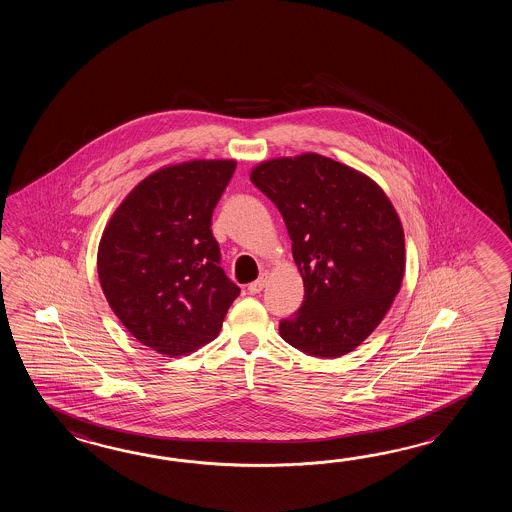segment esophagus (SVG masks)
<instances>
[{
	"instance_id": "1",
	"label": "esophagus",
	"mask_w": 512,
	"mask_h": 512,
	"mask_svg": "<svg viewBox=\"0 0 512 512\" xmlns=\"http://www.w3.org/2000/svg\"><path fill=\"white\" fill-rule=\"evenodd\" d=\"M265 283H267V274H261L260 278L256 280V282L249 283V293L258 294L263 291V287H265Z\"/></svg>"
}]
</instances>
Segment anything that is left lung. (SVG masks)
I'll list each match as a JSON object with an SVG mask.
<instances>
[{
    "mask_svg": "<svg viewBox=\"0 0 512 512\" xmlns=\"http://www.w3.org/2000/svg\"><path fill=\"white\" fill-rule=\"evenodd\" d=\"M251 181L280 210L304 280V304L280 335L313 357L337 359L370 337L404 276V232L368 175L318 153L280 157Z\"/></svg>",
    "mask_w": 512,
    "mask_h": 512,
    "instance_id": "obj_1",
    "label": "left lung"
}]
</instances>
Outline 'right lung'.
<instances>
[{
  "label": "right lung",
  "instance_id": "add662e5",
  "mask_svg": "<svg viewBox=\"0 0 512 512\" xmlns=\"http://www.w3.org/2000/svg\"><path fill=\"white\" fill-rule=\"evenodd\" d=\"M236 161L166 166L131 190L98 245V280L122 326L181 357L218 337L240 287L221 269L212 212Z\"/></svg>",
  "mask_w": 512,
  "mask_h": 512
}]
</instances>
